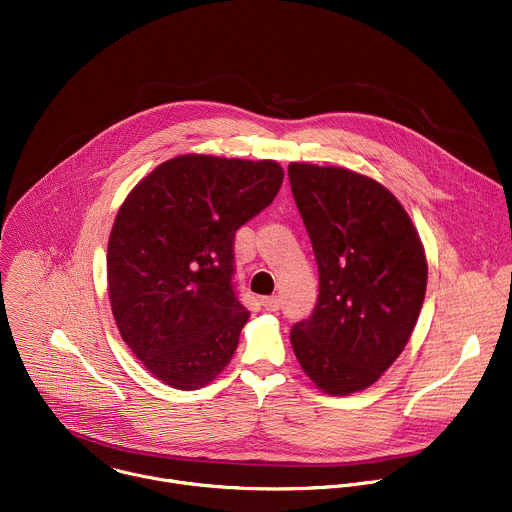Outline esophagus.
Instances as JSON below:
<instances>
[{
	"label": "esophagus",
	"mask_w": 512,
	"mask_h": 512,
	"mask_svg": "<svg viewBox=\"0 0 512 512\" xmlns=\"http://www.w3.org/2000/svg\"><path fill=\"white\" fill-rule=\"evenodd\" d=\"M262 306H264L268 312H278V310H280V298H278V296H264V298H262Z\"/></svg>",
	"instance_id": "obj_1"
}]
</instances>
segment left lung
<instances>
[{
    "mask_svg": "<svg viewBox=\"0 0 512 512\" xmlns=\"http://www.w3.org/2000/svg\"><path fill=\"white\" fill-rule=\"evenodd\" d=\"M288 178L320 280L316 306L292 326L290 342L320 390L346 396L374 384L404 350L426 292L424 248L376 180L298 162Z\"/></svg>",
    "mask_w": 512,
    "mask_h": 512,
    "instance_id": "8db88e82",
    "label": "left lung"
}]
</instances>
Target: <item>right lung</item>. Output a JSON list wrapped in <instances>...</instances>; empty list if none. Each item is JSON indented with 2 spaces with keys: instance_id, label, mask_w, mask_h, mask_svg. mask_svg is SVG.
Returning a JSON list of instances; mask_svg holds the SVG:
<instances>
[{
  "instance_id": "add662e5",
  "label": "right lung",
  "mask_w": 512,
  "mask_h": 512,
  "mask_svg": "<svg viewBox=\"0 0 512 512\" xmlns=\"http://www.w3.org/2000/svg\"><path fill=\"white\" fill-rule=\"evenodd\" d=\"M272 160L178 156L124 200L108 242V294L124 342L162 382L196 390L236 352L250 316L234 286V236L272 204Z\"/></svg>"
}]
</instances>
